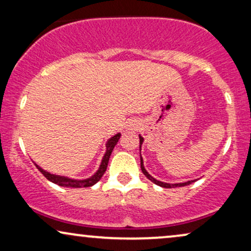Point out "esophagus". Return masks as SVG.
I'll return each instance as SVG.
<instances>
[{
    "label": "esophagus",
    "mask_w": 251,
    "mask_h": 251,
    "mask_svg": "<svg viewBox=\"0 0 251 251\" xmlns=\"http://www.w3.org/2000/svg\"><path fill=\"white\" fill-rule=\"evenodd\" d=\"M135 128V125H129L128 126V129H133Z\"/></svg>",
    "instance_id": "1"
}]
</instances>
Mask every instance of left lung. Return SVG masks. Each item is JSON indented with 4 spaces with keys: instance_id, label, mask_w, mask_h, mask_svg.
Instances as JSON below:
<instances>
[{
    "instance_id": "8db88e82",
    "label": "left lung",
    "mask_w": 251,
    "mask_h": 251,
    "mask_svg": "<svg viewBox=\"0 0 251 251\" xmlns=\"http://www.w3.org/2000/svg\"><path fill=\"white\" fill-rule=\"evenodd\" d=\"M143 142H144V138L142 136H139V149L140 147H142V144H143ZM140 168H142V171H143V174L145 175V176L149 178V179L151 180V181H153L154 184H156V185H159V186H161V187H164V188H171V187H181V186H186V185H190V184H192L193 183V181H195V180H188V181H186V183H179V184H168V183H163V181H160V180H156L155 178H153L152 176H151V175L147 173V171L145 170V168H144V163H143V159H142V156H140Z\"/></svg>"
}]
</instances>
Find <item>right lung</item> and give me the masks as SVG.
<instances>
[{
  "instance_id": "obj_1",
  "label": "right lung",
  "mask_w": 251,
  "mask_h": 251,
  "mask_svg": "<svg viewBox=\"0 0 251 251\" xmlns=\"http://www.w3.org/2000/svg\"><path fill=\"white\" fill-rule=\"evenodd\" d=\"M120 137H121V133H116L115 136H113L112 138L108 139L107 144H106V153L104 157H102L101 160V163H100V167H99V169L97 173H96L94 176L88 178V179H82V180H77V179H71V178L68 177H64V176H58V175H52L50 173H48V171L43 170L42 168L37 166L35 163V166L37 169H39L41 173L44 177L47 178L48 180L52 181V183L59 185V186H64V187H75V188H80V187H90L92 185H95L97 181L100 179L102 177V175L105 174L106 169H107V164H108V160H109V156H111L112 154V151L114 149V146L118 144Z\"/></svg>"
}]
</instances>
